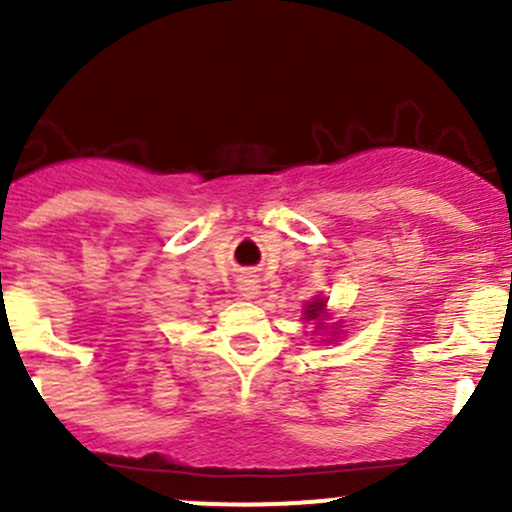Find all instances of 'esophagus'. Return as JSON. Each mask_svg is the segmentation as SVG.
<instances>
[{
  "label": "esophagus",
  "instance_id": "esophagus-1",
  "mask_svg": "<svg viewBox=\"0 0 512 512\" xmlns=\"http://www.w3.org/2000/svg\"><path fill=\"white\" fill-rule=\"evenodd\" d=\"M237 292H240V297L252 299L257 292H260V282L255 280V275L240 277V280H237Z\"/></svg>",
  "mask_w": 512,
  "mask_h": 512
}]
</instances>
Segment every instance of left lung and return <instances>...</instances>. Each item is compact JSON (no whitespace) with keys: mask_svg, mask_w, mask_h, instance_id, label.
Returning <instances> with one entry per match:
<instances>
[{"mask_svg":"<svg viewBox=\"0 0 512 512\" xmlns=\"http://www.w3.org/2000/svg\"><path fill=\"white\" fill-rule=\"evenodd\" d=\"M322 317H327V302H324L322 297L314 299V302H309L307 307H304V319H307V322H312V319H319V329L324 327Z\"/></svg>","mask_w":512,"mask_h":512,"instance_id":"left-lung-1","label":"left lung"}]
</instances>
